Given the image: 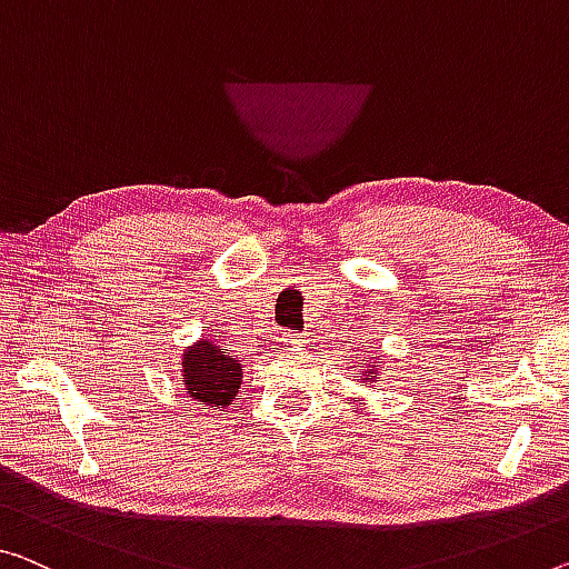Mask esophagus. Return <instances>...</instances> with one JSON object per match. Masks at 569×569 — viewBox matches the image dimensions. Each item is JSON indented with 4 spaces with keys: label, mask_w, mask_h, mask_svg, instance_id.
<instances>
[{
    "label": "esophagus",
    "mask_w": 569,
    "mask_h": 569,
    "mask_svg": "<svg viewBox=\"0 0 569 569\" xmlns=\"http://www.w3.org/2000/svg\"><path fill=\"white\" fill-rule=\"evenodd\" d=\"M300 340H302L300 333H284L282 336V346L284 348H295V346H300Z\"/></svg>",
    "instance_id": "obj_1"
}]
</instances>
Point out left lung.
<instances>
[{"label": "left lung", "mask_w": 569, "mask_h": 569, "mask_svg": "<svg viewBox=\"0 0 569 569\" xmlns=\"http://www.w3.org/2000/svg\"><path fill=\"white\" fill-rule=\"evenodd\" d=\"M361 371H363L366 379H369V376H373L371 381H376V379H379V373H381V358H379V361H373V363H366ZM366 379H363V381H366Z\"/></svg>", "instance_id": "8db88e82"}]
</instances>
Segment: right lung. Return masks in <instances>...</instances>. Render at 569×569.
Segmentation results:
<instances>
[{
  "label": "right lung",
  "mask_w": 569,
  "mask_h": 569,
  "mask_svg": "<svg viewBox=\"0 0 569 569\" xmlns=\"http://www.w3.org/2000/svg\"><path fill=\"white\" fill-rule=\"evenodd\" d=\"M243 366L216 340L200 338L182 353V379L188 395L206 407H229L239 395Z\"/></svg>",
  "instance_id": "add662e5"
}]
</instances>
